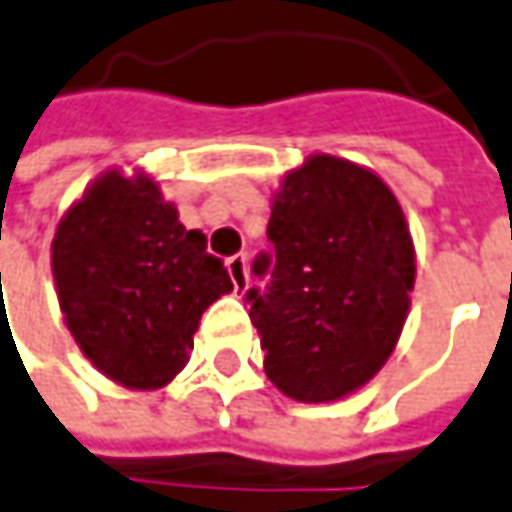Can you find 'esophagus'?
Segmentation results:
<instances>
[{"label": "esophagus", "instance_id": "esophagus-1", "mask_svg": "<svg viewBox=\"0 0 512 512\" xmlns=\"http://www.w3.org/2000/svg\"><path fill=\"white\" fill-rule=\"evenodd\" d=\"M227 273H230V279H233L236 293L247 290L250 279H247V256L245 253H236V256H230V259H227Z\"/></svg>", "mask_w": 512, "mask_h": 512}]
</instances>
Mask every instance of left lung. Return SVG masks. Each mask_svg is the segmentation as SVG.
Here are the masks:
<instances>
[{"label":"left lung","mask_w":512,"mask_h":512,"mask_svg":"<svg viewBox=\"0 0 512 512\" xmlns=\"http://www.w3.org/2000/svg\"><path fill=\"white\" fill-rule=\"evenodd\" d=\"M267 239L270 285L247 293L267 379L305 404L350 396L390 359L410 310L416 247L399 199L370 168L313 153L282 176ZM267 267L259 256L253 273Z\"/></svg>","instance_id":"8db88e82"}]
</instances>
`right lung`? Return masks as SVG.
I'll return each mask as SVG.
<instances>
[{
	"label": "right lung",
	"instance_id": "obj_1",
	"mask_svg": "<svg viewBox=\"0 0 512 512\" xmlns=\"http://www.w3.org/2000/svg\"><path fill=\"white\" fill-rule=\"evenodd\" d=\"M50 270L65 325L99 373L159 390L187 364L207 307L233 290L199 230L145 170H105L59 219Z\"/></svg>",
	"mask_w": 512,
	"mask_h": 512
}]
</instances>
